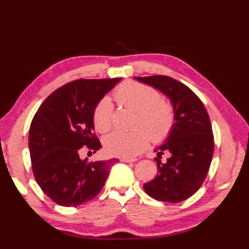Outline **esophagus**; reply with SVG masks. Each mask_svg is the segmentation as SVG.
Masks as SVG:
<instances>
[{
	"instance_id": "esophagus-1",
	"label": "esophagus",
	"mask_w": 249,
	"mask_h": 249,
	"mask_svg": "<svg viewBox=\"0 0 249 249\" xmlns=\"http://www.w3.org/2000/svg\"><path fill=\"white\" fill-rule=\"evenodd\" d=\"M120 160L123 161V162H135L137 160H136V158H124V157H122V158H120Z\"/></svg>"
}]
</instances>
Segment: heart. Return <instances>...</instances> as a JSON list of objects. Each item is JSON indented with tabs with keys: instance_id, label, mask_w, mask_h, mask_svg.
Instances as JSON below:
<instances>
[{
	"instance_id": "b5f03b06",
	"label": "heart",
	"mask_w": 249,
	"mask_h": 249,
	"mask_svg": "<svg viewBox=\"0 0 249 249\" xmlns=\"http://www.w3.org/2000/svg\"><path fill=\"white\" fill-rule=\"evenodd\" d=\"M114 99L122 107L136 111L135 129L124 133L114 131L105 139V149L109 154L133 158L150 141L167 139L176 124V110L169 100L162 98L155 89L135 81H128L115 89ZM95 128L107 133L113 124V107L110 100L100 99L93 112Z\"/></svg>"
}]
</instances>
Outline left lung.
<instances>
[{"label": "left lung", "instance_id": "obj_1", "mask_svg": "<svg viewBox=\"0 0 249 249\" xmlns=\"http://www.w3.org/2000/svg\"><path fill=\"white\" fill-rule=\"evenodd\" d=\"M136 79L165 93L176 110V124L170 136L155 150L157 176L143 188L158 201L181 202L201 187L212 162L214 135L209 113L197 95L176 79L162 75ZM165 151L171 157L162 163L160 160Z\"/></svg>", "mask_w": 249, "mask_h": 249}]
</instances>
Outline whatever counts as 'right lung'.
<instances>
[{
    "instance_id": "obj_1",
    "label": "right lung",
    "mask_w": 249,
    "mask_h": 249,
    "mask_svg": "<svg viewBox=\"0 0 249 249\" xmlns=\"http://www.w3.org/2000/svg\"><path fill=\"white\" fill-rule=\"evenodd\" d=\"M120 80L78 79L68 82L45 99L32 120V170L41 190L56 204L77 206L96 197L110 167L119 160L89 162L79 154L83 146L94 153L102 147L94 133L93 112L104 95Z\"/></svg>"
}]
</instances>
